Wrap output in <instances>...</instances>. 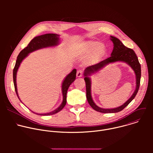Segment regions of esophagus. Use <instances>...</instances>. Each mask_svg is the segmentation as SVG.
<instances>
[{
    "mask_svg": "<svg viewBox=\"0 0 153 153\" xmlns=\"http://www.w3.org/2000/svg\"><path fill=\"white\" fill-rule=\"evenodd\" d=\"M76 76L77 77H80L82 76V71L81 70H79L77 71V74H76Z\"/></svg>",
    "mask_w": 153,
    "mask_h": 153,
    "instance_id": "34e87169",
    "label": "esophagus"
}]
</instances>
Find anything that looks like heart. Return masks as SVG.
<instances>
[{
    "instance_id": "1",
    "label": "heart",
    "mask_w": 153,
    "mask_h": 153,
    "mask_svg": "<svg viewBox=\"0 0 153 153\" xmlns=\"http://www.w3.org/2000/svg\"><path fill=\"white\" fill-rule=\"evenodd\" d=\"M106 53V47L102 43L97 41H87L79 47L77 54L82 57L88 56V62L90 63L99 62Z\"/></svg>"
}]
</instances>
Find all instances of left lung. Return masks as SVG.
<instances>
[{"instance_id":"left-lung-1","label":"left lung","mask_w":153,"mask_h":153,"mask_svg":"<svg viewBox=\"0 0 153 153\" xmlns=\"http://www.w3.org/2000/svg\"><path fill=\"white\" fill-rule=\"evenodd\" d=\"M110 39L113 42L114 46L113 51L111 54V56L100 62L98 63L86 68L84 71V80L86 84L87 100H88L89 104L94 110L102 113H114L123 110L136 97L139 89L141 77V66L135 52L132 49L126 47L119 39L111 36ZM116 61L125 62L134 70L136 74L137 79L136 90L132 97L122 105L112 109H105L100 108L95 104L91 97V81L89 76L91 74L98 72L104 68L106 65Z\"/></svg>"}]
</instances>
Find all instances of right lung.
Listing matches in <instances>:
<instances>
[{
  "mask_svg": "<svg viewBox=\"0 0 153 153\" xmlns=\"http://www.w3.org/2000/svg\"><path fill=\"white\" fill-rule=\"evenodd\" d=\"M59 40H60L59 35H57L56 34H45L41 36H39L31 40V42L29 43L28 46L20 52V53L19 54L17 57L15 67L13 70V82H14V88H15L16 94L19 99V97L17 93V84H16V75L21 62H22V60L27 56H28V55L30 53L34 51H36L37 50L42 49V48L55 47L58 45L59 44ZM76 70L74 69L69 74H68L66 76V77H65V79L63 80L62 85L63 101L61 105L57 109H56L55 110L48 113H45V114H38L33 111L32 112L34 113V114H36L37 115H40V116H50V115L54 114L59 112L60 111H61L67 103V93L68 89L69 88V86H70V85L76 79Z\"/></svg>",
  "mask_w": 153,
  "mask_h": 153,
  "instance_id": "add662e5",
  "label": "right lung"
}]
</instances>
